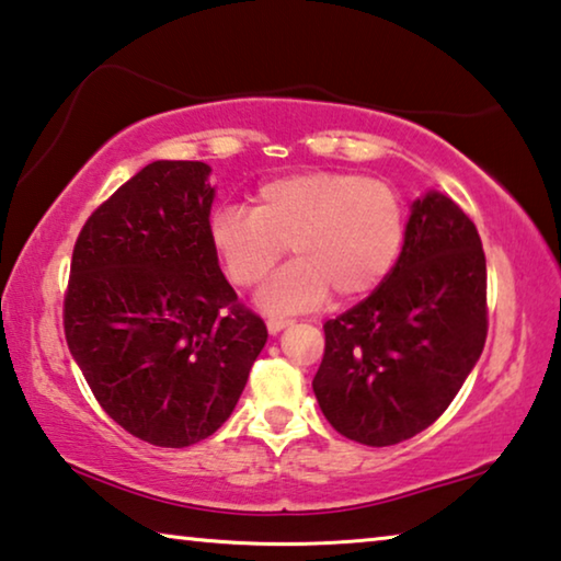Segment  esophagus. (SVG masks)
Returning <instances> with one entry per match:
<instances>
[{"instance_id": "34e87169", "label": "esophagus", "mask_w": 561, "mask_h": 561, "mask_svg": "<svg viewBox=\"0 0 561 561\" xmlns=\"http://www.w3.org/2000/svg\"><path fill=\"white\" fill-rule=\"evenodd\" d=\"M290 323H293L290 318H283V316H271L268 321H265V325H268L271 333H280V331L286 329V325H290Z\"/></svg>"}]
</instances>
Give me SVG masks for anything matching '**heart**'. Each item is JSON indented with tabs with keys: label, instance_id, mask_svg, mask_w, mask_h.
<instances>
[{
	"label": "heart",
	"instance_id": "1",
	"mask_svg": "<svg viewBox=\"0 0 561 561\" xmlns=\"http://www.w3.org/2000/svg\"><path fill=\"white\" fill-rule=\"evenodd\" d=\"M210 238L240 288L257 286L290 245L296 261L263 288L261 304L308 310L331 290L339 300H356L378 288L401 255L407 210L386 180L333 170L293 172L257 187L253 210L220 208L210 220Z\"/></svg>",
	"mask_w": 561,
	"mask_h": 561
}]
</instances>
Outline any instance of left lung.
Returning <instances> with one entry per match:
<instances>
[{
    "label": "left lung",
    "instance_id": "obj_1",
    "mask_svg": "<svg viewBox=\"0 0 561 561\" xmlns=\"http://www.w3.org/2000/svg\"><path fill=\"white\" fill-rule=\"evenodd\" d=\"M323 331L313 393L341 436L391 446L428 428L486 343V257L469 215L438 193L413 203L391 273Z\"/></svg>",
    "mask_w": 561,
    "mask_h": 561
}]
</instances>
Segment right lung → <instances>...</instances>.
Instances as JSON below:
<instances>
[{"label":"right lung","instance_id":"obj_1","mask_svg":"<svg viewBox=\"0 0 561 561\" xmlns=\"http://www.w3.org/2000/svg\"><path fill=\"white\" fill-rule=\"evenodd\" d=\"M208 172L197 160L135 172L82 226L65 290V339L94 399L165 449L226 424L268 341L218 265Z\"/></svg>","mask_w":561,"mask_h":561}]
</instances>
